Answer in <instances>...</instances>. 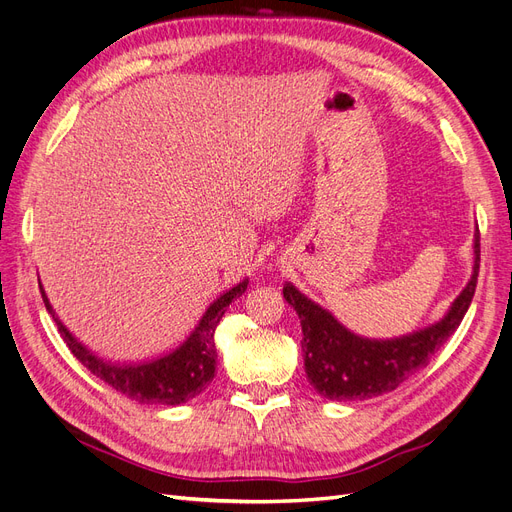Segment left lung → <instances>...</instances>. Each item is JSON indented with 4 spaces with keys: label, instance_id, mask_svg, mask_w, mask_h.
Wrapping results in <instances>:
<instances>
[{
    "label": "left lung",
    "instance_id": "obj_1",
    "mask_svg": "<svg viewBox=\"0 0 512 512\" xmlns=\"http://www.w3.org/2000/svg\"><path fill=\"white\" fill-rule=\"evenodd\" d=\"M474 273L448 314L416 333L395 339H367L344 329L327 309L307 299L292 284H284V299L301 320V350L307 380L327 399L354 401L395 391L401 382L429 365L466 316L472 303L478 267L480 232L474 235Z\"/></svg>",
    "mask_w": 512,
    "mask_h": 512
}]
</instances>
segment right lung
I'll return each mask as SVG.
<instances>
[{
    "label": "right lung",
    "mask_w": 512,
    "mask_h": 512,
    "mask_svg": "<svg viewBox=\"0 0 512 512\" xmlns=\"http://www.w3.org/2000/svg\"><path fill=\"white\" fill-rule=\"evenodd\" d=\"M245 288H247V280L239 282L237 286H232L230 290L220 294V297L209 305L205 316L200 318L198 327L190 333V337L185 339L179 348L160 356L156 361L138 363V365L106 363L98 359V356L91 354L85 346L76 342L64 324L59 322V318H55L53 307L49 299H46L42 288L40 292H42V301L46 309H49L51 316L57 322V329L61 337H64L66 346L70 348V352L76 356V359L91 371V374L104 380L108 386H113L117 393L138 401V404L179 406L183 401L203 393L207 389V384L213 380L215 359H218V352H215V344H213V333L218 329L226 307L237 297H241Z\"/></svg>",
    "instance_id": "right-lung-1"
}]
</instances>
